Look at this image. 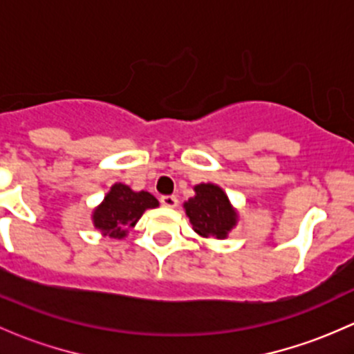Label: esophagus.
<instances>
[{
	"label": "esophagus",
	"instance_id": "1",
	"mask_svg": "<svg viewBox=\"0 0 354 354\" xmlns=\"http://www.w3.org/2000/svg\"><path fill=\"white\" fill-rule=\"evenodd\" d=\"M161 205H162V207H166V208H174L178 205L176 196H173V195L161 196Z\"/></svg>",
	"mask_w": 354,
	"mask_h": 354
}]
</instances>
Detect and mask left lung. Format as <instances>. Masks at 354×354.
<instances>
[{
  "label": "left lung",
  "instance_id": "obj_1",
  "mask_svg": "<svg viewBox=\"0 0 354 354\" xmlns=\"http://www.w3.org/2000/svg\"><path fill=\"white\" fill-rule=\"evenodd\" d=\"M193 189L195 196L183 203L193 230L203 239H227L239 223V213L227 193L213 183H200Z\"/></svg>",
  "mask_w": 354,
  "mask_h": 354
}]
</instances>
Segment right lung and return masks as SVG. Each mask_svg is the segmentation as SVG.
<instances>
[{"label": "right lung", "instance_id": "add662e5", "mask_svg": "<svg viewBox=\"0 0 354 354\" xmlns=\"http://www.w3.org/2000/svg\"><path fill=\"white\" fill-rule=\"evenodd\" d=\"M156 207L159 201L151 193L134 192L127 185L115 183L92 212V223L104 236L124 239L146 209Z\"/></svg>", "mask_w": 354, "mask_h": 354}]
</instances>
